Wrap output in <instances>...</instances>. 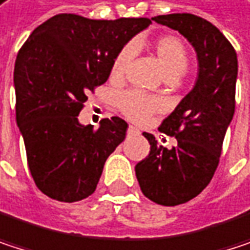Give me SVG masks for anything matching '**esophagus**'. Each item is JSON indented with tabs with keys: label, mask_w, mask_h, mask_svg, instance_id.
I'll use <instances>...</instances> for the list:
<instances>
[{
	"label": "esophagus",
	"mask_w": 250,
	"mask_h": 250,
	"mask_svg": "<svg viewBox=\"0 0 250 250\" xmlns=\"http://www.w3.org/2000/svg\"><path fill=\"white\" fill-rule=\"evenodd\" d=\"M126 134H128V135H137V134H140V131H138L135 126L129 125V126H128V129H126Z\"/></svg>",
	"instance_id": "1"
}]
</instances>
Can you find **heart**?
Masks as SVG:
<instances>
[{
	"mask_svg": "<svg viewBox=\"0 0 250 250\" xmlns=\"http://www.w3.org/2000/svg\"><path fill=\"white\" fill-rule=\"evenodd\" d=\"M140 42H129L118 52L110 68V77L113 80L118 81L125 77L128 66L134 60ZM153 51L157 55L162 66L165 68L167 78L176 80L187 71L189 63L188 51L185 43L179 38L173 35H163L154 41ZM118 107L128 119L137 124H143L153 115L160 112L163 103L156 96H150L138 90H128L118 96Z\"/></svg>",
	"mask_w": 250,
	"mask_h": 250,
	"instance_id": "obj_1",
	"label": "heart"
}]
</instances>
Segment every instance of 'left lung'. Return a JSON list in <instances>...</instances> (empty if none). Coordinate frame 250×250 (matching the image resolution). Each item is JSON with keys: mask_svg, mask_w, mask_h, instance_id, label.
<instances>
[{"mask_svg": "<svg viewBox=\"0 0 250 250\" xmlns=\"http://www.w3.org/2000/svg\"><path fill=\"white\" fill-rule=\"evenodd\" d=\"M153 20L184 35L196 51L199 66L193 88L159 126L178 146L167 150L144 132L150 154L135 166L143 193L156 204L175 207L199 195L218 166L234 115L237 55L226 36L202 17L178 13Z\"/></svg>", "mask_w": 250, "mask_h": 250, "instance_id": "obj_1", "label": "left lung"}]
</instances>
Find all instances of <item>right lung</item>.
Returning a JSON list of instances; mask_svg holds the SVG:
<instances>
[{
    "label": "right lung",
    "instance_id": "1",
    "mask_svg": "<svg viewBox=\"0 0 250 250\" xmlns=\"http://www.w3.org/2000/svg\"><path fill=\"white\" fill-rule=\"evenodd\" d=\"M150 19L91 20L57 14L36 27L14 65L16 119L32 178L45 195L75 202L91 195L128 124L81 125L87 94L106 83L115 57Z\"/></svg>",
    "mask_w": 250,
    "mask_h": 250
}]
</instances>
